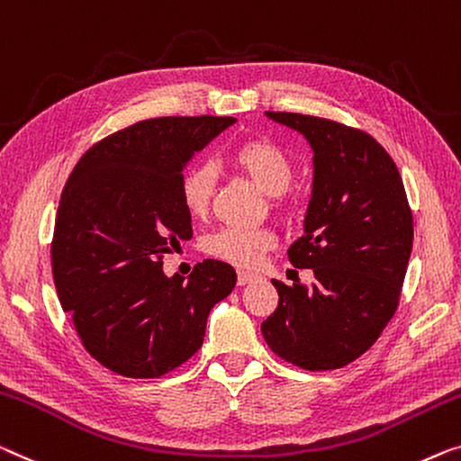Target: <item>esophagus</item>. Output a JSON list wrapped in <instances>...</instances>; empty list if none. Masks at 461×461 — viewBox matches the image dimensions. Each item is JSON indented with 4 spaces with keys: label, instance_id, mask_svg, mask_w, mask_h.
Returning a JSON list of instances; mask_svg holds the SVG:
<instances>
[{
    "label": "esophagus",
    "instance_id": "34e87169",
    "mask_svg": "<svg viewBox=\"0 0 461 461\" xmlns=\"http://www.w3.org/2000/svg\"><path fill=\"white\" fill-rule=\"evenodd\" d=\"M254 277H257V275L250 273V271H238V284H240V285L250 284V281H252Z\"/></svg>",
    "mask_w": 461,
    "mask_h": 461
}]
</instances>
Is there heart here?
I'll list each match as a JSON object with an SVG mask.
<instances>
[{
    "mask_svg": "<svg viewBox=\"0 0 461 461\" xmlns=\"http://www.w3.org/2000/svg\"><path fill=\"white\" fill-rule=\"evenodd\" d=\"M231 161L244 171L265 194L275 196L290 188L294 163L284 149L269 140H252L231 153ZM215 171L207 163H196L184 171L180 182L182 203L192 217H203L209 211ZM275 246V236L265 228H221L211 233L204 249L212 257L236 267H254L263 254Z\"/></svg>",
    "mask_w": 461,
    "mask_h": 461,
    "instance_id": "1",
    "label": "heart"
}]
</instances>
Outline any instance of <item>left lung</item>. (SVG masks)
Here are the masks:
<instances>
[{
  "mask_svg": "<svg viewBox=\"0 0 461 461\" xmlns=\"http://www.w3.org/2000/svg\"><path fill=\"white\" fill-rule=\"evenodd\" d=\"M312 149V194L304 236L287 257L312 269L314 284L285 285L260 325L279 358L333 370L366 352L400 304L414 240L411 211L393 159L373 136L314 115L265 112Z\"/></svg>",
  "mask_w": 461,
  "mask_h": 461,
  "instance_id": "obj_1",
  "label": "left lung"
}]
</instances>
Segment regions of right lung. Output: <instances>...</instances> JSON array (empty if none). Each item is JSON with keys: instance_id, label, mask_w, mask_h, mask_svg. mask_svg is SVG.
Masks as SVG:
<instances>
[{"instance_id": "obj_1", "label": "right lung", "mask_w": 461, "mask_h": 461, "mask_svg": "<svg viewBox=\"0 0 461 461\" xmlns=\"http://www.w3.org/2000/svg\"><path fill=\"white\" fill-rule=\"evenodd\" d=\"M236 118H155L123 128L80 157L61 192L51 269L82 346L130 379H155L203 346L211 308L236 271L207 258L188 284L163 257L192 238L182 171Z\"/></svg>"}]
</instances>
